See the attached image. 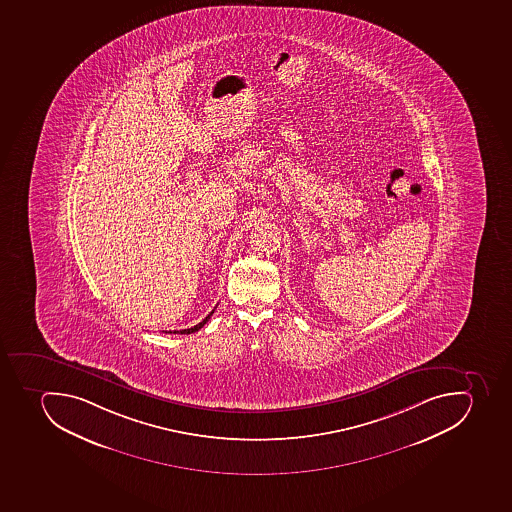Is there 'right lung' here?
<instances>
[{
    "instance_id": "add662e5",
    "label": "right lung",
    "mask_w": 512,
    "mask_h": 512,
    "mask_svg": "<svg viewBox=\"0 0 512 512\" xmlns=\"http://www.w3.org/2000/svg\"><path fill=\"white\" fill-rule=\"evenodd\" d=\"M212 313H214V310L207 314L206 318L202 319L201 323L196 324V326L189 327V329H183V331H173V334H193V332L199 331V329H201V327L211 319Z\"/></svg>"
}]
</instances>
